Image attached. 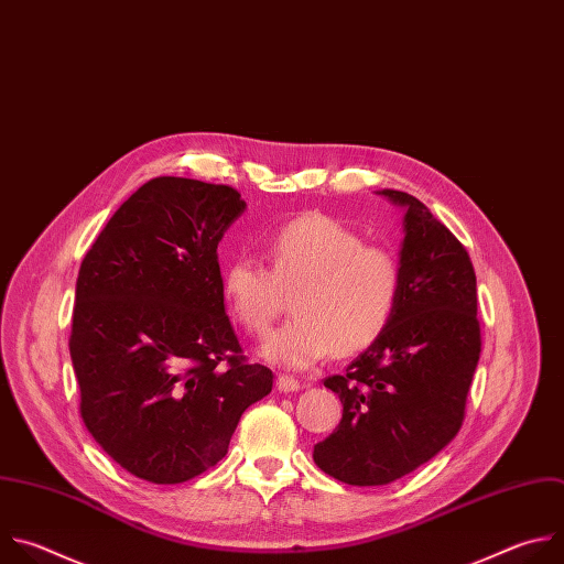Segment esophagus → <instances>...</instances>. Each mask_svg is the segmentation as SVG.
<instances>
[{
    "label": "esophagus",
    "instance_id": "1",
    "mask_svg": "<svg viewBox=\"0 0 564 564\" xmlns=\"http://www.w3.org/2000/svg\"><path fill=\"white\" fill-rule=\"evenodd\" d=\"M278 391H282V393H293V391H297L302 384L295 380V378H291V376H278Z\"/></svg>",
    "mask_w": 564,
    "mask_h": 564
}]
</instances>
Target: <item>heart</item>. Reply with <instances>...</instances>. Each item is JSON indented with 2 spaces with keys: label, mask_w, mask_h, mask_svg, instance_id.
Segmentation results:
<instances>
[{
  "label": "heart",
  "mask_w": 564,
  "mask_h": 564,
  "mask_svg": "<svg viewBox=\"0 0 564 564\" xmlns=\"http://www.w3.org/2000/svg\"><path fill=\"white\" fill-rule=\"evenodd\" d=\"M269 267L236 258L221 273V291L238 324L264 335L286 306L295 313L262 345V356L306 369L330 351L354 356L389 326L402 286L393 249L330 215L306 213L284 221L267 242Z\"/></svg>",
  "instance_id": "b5f03b06"
}]
</instances>
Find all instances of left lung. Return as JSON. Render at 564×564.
I'll return each instance as SVG.
<instances>
[{"mask_svg": "<svg viewBox=\"0 0 564 564\" xmlns=\"http://www.w3.org/2000/svg\"><path fill=\"white\" fill-rule=\"evenodd\" d=\"M382 195L406 210L400 297L378 340L324 380L343 420L313 446L315 465L354 487L389 485L456 437L482 347L467 249L413 195Z\"/></svg>", "mask_w": 564, "mask_h": 564, "instance_id": "left-lung-1", "label": "left lung"}]
</instances>
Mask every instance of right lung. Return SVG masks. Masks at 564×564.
Returning <instances> with one entry per match:
<instances>
[{"label":"right lung","mask_w":564,"mask_h":564,"mask_svg":"<svg viewBox=\"0 0 564 564\" xmlns=\"http://www.w3.org/2000/svg\"><path fill=\"white\" fill-rule=\"evenodd\" d=\"M247 208L234 186L155 177L82 260L68 349L79 413L104 452L153 485L186 482L229 452L271 393L224 311L217 245Z\"/></svg>","instance_id":"add662e5"}]
</instances>
